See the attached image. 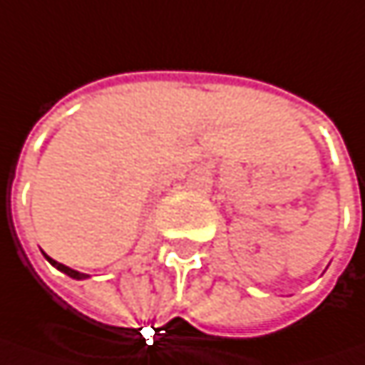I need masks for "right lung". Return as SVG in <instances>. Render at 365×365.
<instances>
[{"label": "right lung", "mask_w": 365, "mask_h": 365, "mask_svg": "<svg viewBox=\"0 0 365 365\" xmlns=\"http://www.w3.org/2000/svg\"><path fill=\"white\" fill-rule=\"evenodd\" d=\"M46 259L50 261L56 269H60L62 274H66V276H71V278H75V280H85V278H89L87 274H81V272H77V269H71V267H66V265H62V263L53 261V259H51V257H48V255H46Z\"/></svg>", "instance_id": "add662e5"}]
</instances>
